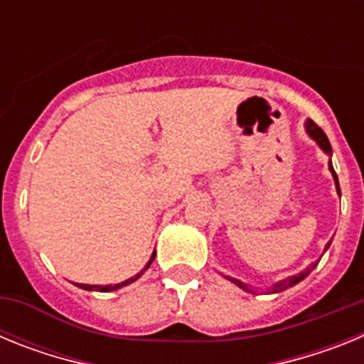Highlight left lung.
I'll return each instance as SVG.
<instances>
[{
  "mask_svg": "<svg viewBox=\"0 0 364 364\" xmlns=\"http://www.w3.org/2000/svg\"><path fill=\"white\" fill-rule=\"evenodd\" d=\"M306 131H308V134H310L311 138H314L315 142L319 144L321 146V149L324 151V153H328V154H332V146H330V142H328V136L326 134H324V131L321 129L319 125L315 124L314 120H308L306 122ZM330 171H332V175H333V180H336V186H337V193H339L341 195V189H339V180H337V175H336V171H333V167H332V164H330ZM328 246H330V244H328ZM326 246V247H328ZM315 268V264L311 266V268H308L306 272H302V273H299V275H294V277H288V279H284V281H281V282H277V284L273 286L272 288V291L273 294H279V291H284V290H288V288H291V286H295L297 284V282H301L302 279L304 277H308V273L311 272V269ZM231 282H235V284L239 286V288H242V290H246V291H252L250 290V288H247L246 284H244V282H240V281H237V279H230ZM253 294V291H252Z\"/></svg>",
  "mask_w": 364,
  "mask_h": 364,
  "instance_id": "left-lung-1",
  "label": "left lung"
}]
</instances>
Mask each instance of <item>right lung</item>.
I'll return each mask as SVG.
<instances>
[{
  "mask_svg": "<svg viewBox=\"0 0 364 364\" xmlns=\"http://www.w3.org/2000/svg\"><path fill=\"white\" fill-rule=\"evenodd\" d=\"M154 255H156V253H153V257H151V260H149V262H147V266H146V268L142 269V272L138 273V275H134L133 279H127V281L120 282V284H114V286H89V284H76V286H80V288H83V290H98V291H112V290H118V288H122V286H127V284H131V282L136 281V279L140 277V275H142V273L146 272L147 268H149L151 262H153V259H154Z\"/></svg>",
  "mask_w": 364,
  "mask_h": 364,
  "instance_id": "right-lung-1",
  "label": "right lung"
}]
</instances>
